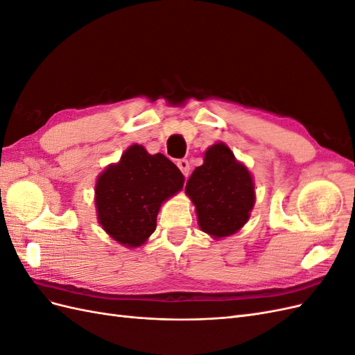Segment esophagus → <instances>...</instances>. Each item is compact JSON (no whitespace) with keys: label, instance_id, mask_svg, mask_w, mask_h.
I'll list each match as a JSON object with an SVG mask.
<instances>
[{"label":"esophagus","instance_id":"esophagus-1","mask_svg":"<svg viewBox=\"0 0 355 355\" xmlns=\"http://www.w3.org/2000/svg\"><path fill=\"white\" fill-rule=\"evenodd\" d=\"M178 167L179 170L182 171V175L184 176H188L189 171H191V163L187 159V158H182V159H178Z\"/></svg>","mask_w":355,"mask_h":355}]
</instances>
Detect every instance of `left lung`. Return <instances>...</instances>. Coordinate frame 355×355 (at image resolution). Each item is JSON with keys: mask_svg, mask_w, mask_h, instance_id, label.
Returning a JSON list of instances; mask_svg holds the SVG:
<instances>
[{"mask_svg": "<svg viewBox=\"0 0 355 355\" xmlns=\"http://www.w3.org/2000/svg\"><path fill=\"white\" fill-rule=\"evenodd\" d=\"M185 191L197 207L200 228L213 237L237 232L254 204L249 170L237 163L225 144L207 149L204 164L192 171Z\"/></svg>", "mask_w": 355, "mask_h": 355, "instance_id": "8db88e82", "label": "left lung"}]
</instances>
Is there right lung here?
<instances>
[{
	"mask_svg": "<svg viewBox=\"0 0 355 355\" xmlns=\"http://www.w3.org/2000/svg\"><path fill=\"white\" fill-rule=\"evenodd\" d=\"M182 187L184 175L167 157L133 145L98 179V219L115 241L137 247L155 231L161 202Z\"/></svg>",
	"mask_w": 355,
	"mask_h": 355,
	"instance_id": "1",
	"label": "right lung"
}]
</instances>
